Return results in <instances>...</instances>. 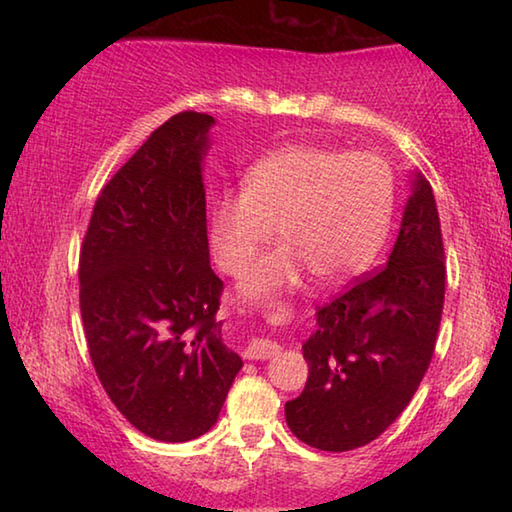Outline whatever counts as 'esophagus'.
<instances>
[{"instance_id":"1","label":"esophagus","mask_w":512,"mask_h":512,"mask_svg":"<svg viewBox=\"0 0 512 512\" xmlns=\"http://www.w3.org/2000/svg\"><path fill=\"white\" fill-rule=\"evenodd\" d=\"M282 305V302H280ZM287 307H277L273 311V318H287ZM280 345H277L275 341H268V339H253L248 341L246 350H244V359L248 361H264V359H271L275 357V354H280Z\"/></svg>"}]
</instances>
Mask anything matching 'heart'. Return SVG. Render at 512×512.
I'll return each mask as SVG.
<instances>
[{
    "label": "heart",
    "instance_id": "heart-1",
    "mask_svg": "<svg viewBox=\"0 0 512 512\" xmlns=\"http://www.w3.org/2000/svg\"><path fill=\"white\" fill-rule=\"evenodd\" d=\"M395 207V173L377 153L291 144L264 155L246 187L212 207V246L225 273L244 275L280 225L284 244L248 275V296L296 284L307 271L323 280L361 273L386 239Z\"/></svg>",
    "mask_w": 512,
    "mask_h": 512
}]
</instances>
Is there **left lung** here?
<instances>
[{"mask_svg":"<svg viewBox=\"0 0 512 512\" xmlns=\"http://www.w3.org/2000/svg\"><path fill=\"white\" fill-rule=\"evenodd\" d=\"M445 277L436 201L418 176L388 264L318 307V329L302 345L307 386L284 404L293 436L323 452H350L391 427L431 363Z\"/></svg>","mask_w":512,"mask_h":512,"instance_id":"8db88e82","label":"left lung"}]
</instances>
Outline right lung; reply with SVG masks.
<instances>
[{
	"mask_svg": "<svg viewBox=\"0 0 512 512\" xmlns=\"http://www.w3.org/2000/svg\"><path fill=\"white\" fill-rule=\"evenodd\" d=\"M203 112H180L99 192L79 259V305L92 366L119 413L149 438L210 431L239 354L214 318L223 282L210 266L201 158Z\"/></svg>",
	"mask_w": 512,
	"mask_h": 512,
	"instance_id": "obj_1",
	"label": "right lung"
}]
</instances>
